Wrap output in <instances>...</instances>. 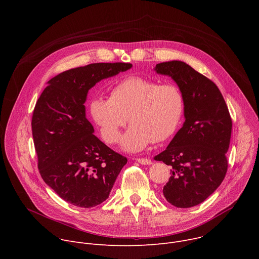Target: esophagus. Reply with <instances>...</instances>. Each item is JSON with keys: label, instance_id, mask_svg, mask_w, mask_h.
Here are the masks:
<instances>
[{"label": "esophagus", "instance_id": "1", "mask_svg": "<svg viewBox=\"0 0 259 259\" xmlns=\"http://www.w3.org/2000/svg\"><path fill=\"white\" fill-rule=\"evenodd\" d=\"M136 161L141 165H151L152 161L147 158H136Z\"/></svg>", "mask_w": 259, "mask_h": 259}]
</instances>
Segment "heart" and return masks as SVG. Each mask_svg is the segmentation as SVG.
I'll list each match as a JSON object with an SVG mask.
<instances>
[{"mask_svg":"<svg viewBox=\"0 0 259 259\" xmlns=\"http://www.w3.org/2000/svg\"><path fill=\"white\" fill-rule=\"evenodd\" d=\"M186 100L175 84H161L138 76L116 83L109 97H95L89 113L108 144L120 140L121 130L129 120L130 128L122 140L123 149L139 152L153 142L170 138L184 115Z\"/></svg>","mask_w":259,"mask_h":259,"instance_id":"1","label":"heart"}]
</instances>
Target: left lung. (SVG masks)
I'll use <instances>...</instances> for the list:
<instances>
[{"mask_svg":"<svg viewBox=\"0 0 259 259\" xmlns=\"http://www.w3.org/2000/svg\"><path fill=\"white\" fill-rule=\"evenodd\" d=\"M155 69L170 76L186 100V122L167 149L154 158L172 168L163 195L175 207H194L226 177L232 118L218 87L186 62H162Z\"/></svg>","mask_w":259,"mask_h":259,"instance_id":"1","label":"left lung"}]
</instances>
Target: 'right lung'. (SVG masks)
Masks as SVG:
<instances>
[{
	"label": "right lung",
	"instance_id": "right-lung-1",
	"mask_svg": "<svg viewBox=\"0 0 259 259\" xmlns=\"http://www.w3.org/2000/svg\"><path fill=\"white\" fill-rule=\"evenodd\" d=\"M131 63H91L48 82L35 103L31 131L43 180L64 201L91 208L105 201L127 158L94 134L85 116L89 89Z\"/></svg>",
	"mask_w": 259,
	"mask_h": 259
}]
</instances>
